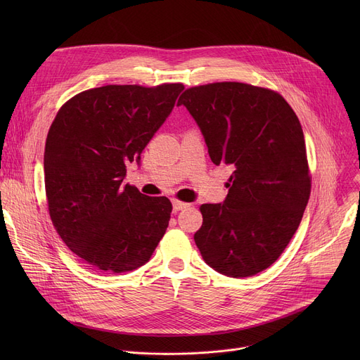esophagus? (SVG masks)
<instances>
[{
	"mask_svg": "<svg viewBox=\"0 0 360 360\" xmlns=\"http://www.w3.org/2000/svg\"><path fill=\"white\" fill-rule=\"evenodd\" d=\"M188 205H190V204L178 201V200H172V207H174V212H175V213H176V212H181V210H184V209H186Z\"/></svg>",
	"mask_w": 360,
	"mask_h": 360,
	"instance_id": "1",
	"label": "esophagus"
}]
</instances>
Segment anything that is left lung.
<instances>
[{
    "label": "left lung",
    "instance_id": "8db88e82",
    "mask_svg": "<svg viewBox=\"0 0 360 360\" xmlns=\"http://www.w3.org/2000/svg\"><path fill=\"white\" fill-rule=\"evenodd\" d=\"M197 122L214 165H231L229 193L202 204L194 240L228 277L269 269L299 228L311 194L304 131L278 93L224 82L185 90L178 101Z\"/></svg>",
    "mask_w": 360,
    "mask_h": 360
}]
</instances>
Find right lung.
Returning <instances> with one entry per match:
<instances>
[{
  "label": "right lung",
  "mask_w": 360,
  "mask_h": 360,
  "mask_svg": "<svg viewBox=\"0 0 360 360\" xmlns=\"http://www.w3.org/2000/svg\"><path fill=\"white\" fill-rule=\"evenodd\" d=\"M182 90L109 84L79 93L56 113L44 155L48 209L64 243L91 267L136 270L163 238L172 204L122 181Z\"/></svg>",
  "instance_id": "obj_1"
}]
</instances>
